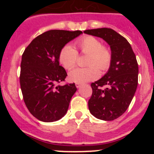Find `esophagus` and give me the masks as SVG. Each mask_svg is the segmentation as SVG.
<instances>
[{"label": "esophagus", "instance_id": "1", "mask_svg": "<svg viewBox=\"0 0 154 154\" xmlns=\"http://www.w3.org/2000/svg\"><path fill=\"white\" fill-rule=\"evenodd\" d=\"M75 86L77 87V88H79V87L81 86V83H78V82H76V83H75Z\"/></svg>", "mask_w": 154, "mask_h": 154}]
</instances>
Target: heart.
Masks as SVG:
<instances>
[{
	"mask_svg": "<svg viewBox=\"0 0 154 154\" xmlns=\"http://www.w3.org/2000/svg\"><path fill=\"white\" fill-rule=\"evenodd\" d=\"M80 52L88 55L87 67L76 68L69 72L70 81L84 83L96 79L99 75V70L105 72L110 67L112 62V52L108 47L102 45L101 42L93 36H85L75 43ZM78 51L72 46L67 45L61 49L58 60L65 69H72L76 65Z\"/></svg>",
	"mask_w": 154,
	"mask_h": 154,
	"instance_id": "b5f03b06",
	"label": "heart"
}]
</instances>
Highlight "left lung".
I'll use <instances>...</instances> for the list:
<instances>
[{
  "label": "left lung",
  "instance_id": "8db88e82",
  "mask_svg": "<svg viewBox=\"0 0 154 154\" xmlns=\"http://www.w3.org/2000/svg\"><path fill=\"white\" fill-rule=\"evenodd\" d=\"M84 33L99 37L110 45L112 62L107 73L92 82L89 109L97 119L111 121L123 115L130 106L138 84V63L130 44L111 28H96ZM106 86V88L102 89Z\"/></svg>",
  "mask_w": 154,
  "mask_h": 154
}]
</instances>
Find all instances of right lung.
<instances>
[{"mask_svg": "<svg viewBox=\"0 0 154 154\" xmlns=\"http://www.w3.org/2000/svg\"><path fill=\"white\" fill-rule=\"evenodd\" d=\"M81 31L50 30L37 36L22 55L20 85L23 99L32 115L42 122H54L63 117L76 92L75 83L59 85L66 71L59 65L58 55L68 42Z\"/></svg>", "mask_w": 154, "mask_h": 154, "instance_id": "obj_1", "label": "right lung"}]
</instances>
